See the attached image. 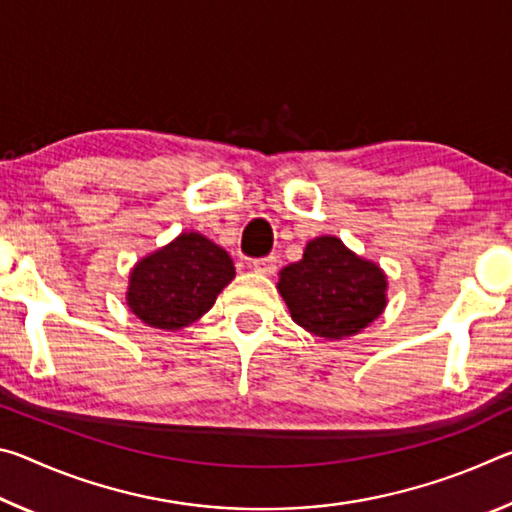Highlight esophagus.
I'll list each match as a JSON object with an SVG mask.
<instances>
[{"instance_id":"obj_1","label":"esophagus","mask_w":512,"mask_h":512,"mask_svg":"<svg viewBox=\"0 0 512 512\" xmlns=\"http://www.w3.org/2000/svg\"><path fill=\"white\" fill-rule=\"evenodd\" d=\"M253 271L262 275H273L277 271V259L275 257H262L253 262Z\"/></svg>"}]
</instances>
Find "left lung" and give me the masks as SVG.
<instances>
[{
	"instance_id": "left-lung-1",
	"label": "left lung",
	"mask_w": 512,
	"mask_h": 512,
	"mask_svg": "<svg viewBox=\"0 0 512 512\" xmlns=\"http://www.w3.org/2000/svg\"><path fill=\"white\" fill-rule=\"evenodd\" d=\"M277 291L291 318L327 341L359 334L388 305V280L381 266L332 235L311 239L300 262L282 268Z\"/></svg>"
}]
</instances>
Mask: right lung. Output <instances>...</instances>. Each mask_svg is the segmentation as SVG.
Returning a JSON list of instances; mask_svg holds the SVG:
<instances>
[{
  "label": "right lung",
  "mask_w": 512,
  "mask_h": 512,
  "mask_svg": "<svg viewBox=\"0 0 512 512\" xmlns=\"http://www.w3.org/2000/svg\"><path fill=\"white\" fill-rule=\"evenodd\" d=\"M232 280L235 264L219 244L201 232H180L133 266L126 305L149 327L178 332L207 314Z\"/></svg>",
  "instance_id": "add662e5"
}]
</instances>
